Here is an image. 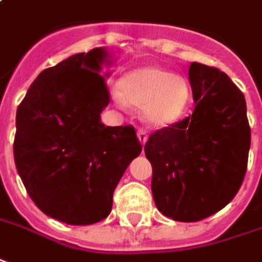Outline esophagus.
Returning <instances> with one entry per match:
<instances>
[{
	"mask_svg": "<svg viewBox=\"0 0 262 262\" xmlns=\"http://www.w3.org/2000/svg\"><path fill=\"white\" fill-rule=\"evenodd\" d=\"M137 135H138V140H140V143L145 144L147 138H148V135H147V131H145V129H143V128H140V129L137 131Z\"/></svg>",
	"mask_w": 262,
	"mask_h": 262,
	"instance_id": "34e87169",
	"label": "esophagus"
}]
</instances>
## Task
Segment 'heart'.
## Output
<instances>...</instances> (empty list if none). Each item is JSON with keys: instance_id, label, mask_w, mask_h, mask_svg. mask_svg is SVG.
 Instances as JSON below:
<instances>
[{"instance_id": "b5f03b06", "label": "heart", "mask_w": 262, "mask_h": 262, "mask_svg": "<svg viewBox=\"0 0 262 262\" xmlns=\"http://www.w3.org/2000/svg\"><path fill=\"white\" fill-rule=\"evenodd\" d=\"M122 91L114 89L112 99L119 106L128 102L144 106L148 122L166 125L174 122L189 101V89L183 79L159 66H145L129 72L122 79Z\"/></svg>"}]
</instances>
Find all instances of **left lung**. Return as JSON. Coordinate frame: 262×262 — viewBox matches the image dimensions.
Segmentation results:
<instances>
[{
    "label": "left lung",
    "instance_id": "left-lung-1",
    "mask_svg": "<svg viewBox=\"0 0 262 262\" xmlns=\"http://www.w3.org/2000/svg\"><path fill=\"white\" fill-rule=\"evenodd\" d=\"M189 80L196 105L192 114L157 129L144 145L156 206L179 222L202 221L232 201L251 145L245 98L229 76L192 63Z\"/></svg>",
    "mask_w": 262,
    "mask_h": 262
}]
</instances>
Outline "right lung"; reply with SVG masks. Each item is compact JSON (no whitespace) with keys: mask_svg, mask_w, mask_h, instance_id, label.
<instances>
[{"mask_svg":"<svg viewBox=\"0 0 262 262\" xmlns=\"http://www.w3.org/2000/svg\"><path fill=\"white\" fill-rule=\"evenodd\" d=\"M103 47L45 69L17 110L14 160L26 190L47 216L92 225L111 213L112 196L143 145L133 125L105 127L110 91Z\"/></svg>","mask_w":262,"mask_h":262,"instance_id":"add662e5","label":"right lung"}]
</instances>
